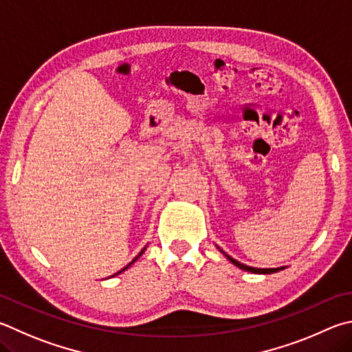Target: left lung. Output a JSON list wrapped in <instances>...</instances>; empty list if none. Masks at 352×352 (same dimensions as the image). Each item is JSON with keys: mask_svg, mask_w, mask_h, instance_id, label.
Masks as SVG:
<instances>
[{"mask_svg": "<svg viewBox=\"0 0 352 352\" xmlns=\"http://www.w3.org/2000/svg\"><path fill=\"white\" fill-rule=\"evenodd\" d=\"M220 249V248H219ZM220 252L225 255V257L231 261L232 265H235L237 267H240V270H243V271H248V272H252V274H274V272H278V271H282V270H285V266H282V267H263V270H261V267H252V266H248V265H243V263H240V261H237L235 258H232V257H229V255L225 252V251H221L220 249Z\"/></svg>", "mask_w": 352, "mask_h": 352, "instance_id": "left-lung-1", "label": "left lung"}]
</instances>
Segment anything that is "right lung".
I'll use <instances>...</instances> for the list:
<instances>
[{"label": "right lung", "mask_w": 352, "mask_h": 352, "mask_svg": "<svg viewBox=\"0 0 352 352\" xmlns=\"http://www.w3.org/2000/svg\"><path fill=\"white\" fill-rule=\"evenodd\" d=\"M144 251H146V246H144V248H143V249H142V252H140V254H138V255H137V257H135V258H133V260H132V261H131V263H129V265H126V266H124V267H123V270H121V271H118V272H117V274H113V276H111V277H115V276H118V274H121V272H123V271H126V270H127V267H129V266H131V265H132V263H133V261H137V258H138V257H140V255H142V254H143V252H144Z\"/></svg>", "instance_id": "obj_1"}]
</instances>
